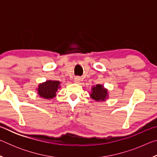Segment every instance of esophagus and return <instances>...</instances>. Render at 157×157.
Masks as SVG:
<instances>
[{
  "mask_svg": "<svg viewBox=\"0 0 157 157\" xmlns=\"http://www.w3.org/2000/svg\"><path fill=\"white\" fill-rule=\"evenodd\" d=\"M81 81V78H79V77H76V78H75V79H74V82L76 84H79V82H80Z\"/></svg>",
  "mask_w": 157,
  "mask_h": 157,
  "instance_id": "obj_1",
  "label": "esophagus"
}]
</instances>
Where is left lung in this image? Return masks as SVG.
<instances>
[{
	"label": "left lung",
	"instance_id": "8db88e82",
	"mask_svg": "<svg viewBox=\"0 0 157 157\" xmlns=\"http://www.w3.org/2000/svg\"><path fill=\"white\" fill-rule=\"evenodd\" d=\"M89 95L96 102H103L109 98V91L104 86V85L98 84L92 86Z\"/></svg>",
	"mask_w": 157,
	"mask_h": 157
}]
</instances>
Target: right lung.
<instances>
[{
	"mask_svg": "<svg viewBox=\"0 0 157 157\" xmlns=\"http://www.w3.org/2000/svg\"><path fill=\"white\" fill-rule=\"evenodd\" d=\"M61 82L57 80H46L38 85L36 91L41 98L46 100H51L56 97V92L61 88Z\"/></svg>",
	"mask_w": 157,
	"mask_h": 157,
	"instance_id": "1",
	"label": "right lung"
}]
</instances>
